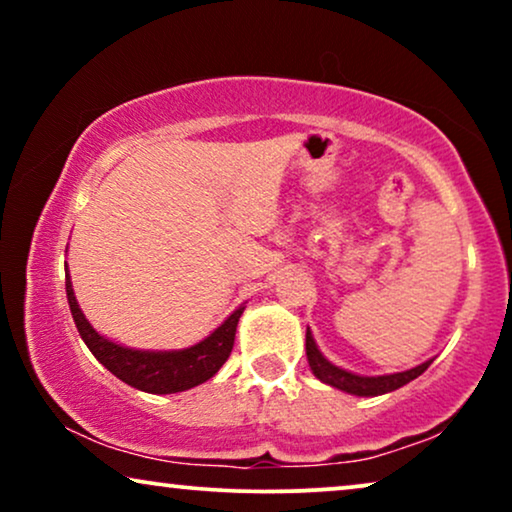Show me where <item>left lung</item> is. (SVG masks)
I'll return each mask as SVG.
<instances>
[{
    "label": "left lung",
    "instance_id": "obj_1",
    "mask_svg": "<svg viewBox=\"0 0 512 512\" xmlns=\"http://www.w3.org/2000/svg\"><path fill=\"white\" fill-rule=\"evenodd\" d=\"M305 352H307V363H310L312 373L317 380L328 384V387L347 391V394H354V396H382V394H389V391L401 389L403 384L415 380V377L422 375L424 370L433 363V359H429L419 363L415 368L403 370V373H391V375H375V377L356 375V373H349L345 368L335 366V363L328 361L326 356L319 352L310 328H307L305 333Z\"/></svg>",
    "mask_w": 512,
    "mask_h": 512
}]
</instances>
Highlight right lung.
Segmentation results:
<instances>
[{"label": "right lung", "instance_id": "1", "mask_svg": "<svg viewBox=\"0 0 512 512\" xmlns=\"http://www.w3.org/2000/svg\"><path fill=\"white\" fill-rule=\"evenodd\" d=\"M65 289L74 324L95 359L109 373H114L118 380H123L139 391H146V394H177V391L198 387V384L207 382L209 377L219 373V368L228 361L230 352H233L237 321H240L244 312V305H240L205 340L186 349H165V352H158V349H132L104 338L102 333H97L90 326L86 314L81 312L79 303H76L69 268L65 275Z\"/></svg>", "mask_w": 512, "mask_h": 512}]
</instances>
